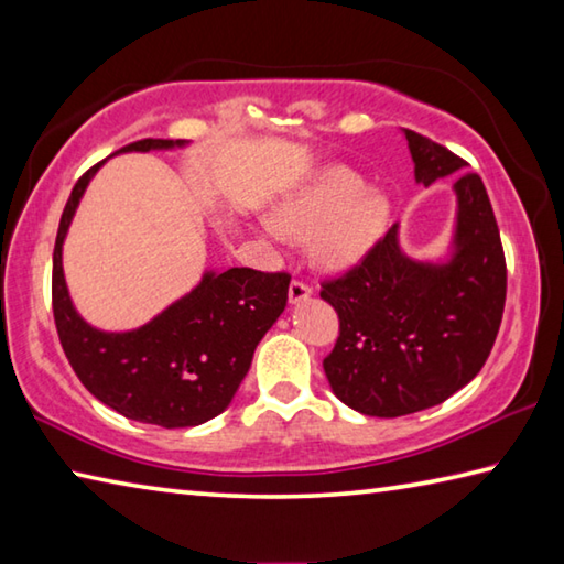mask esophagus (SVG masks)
Returning a JSON list of instances; mask_svg holds the SVG:
<instances>
[{"mask_svg": "<svg viewBox=\"0 0 564 564\" xmlns=\"http://www.w3.org/2000/svg\"><path fill=\"white\" fill-rule=\"evenodd\" d=\"M311 293H313L311 285L299 281V279H293L291 285H289V301H291V303H301V301H305V299H311Z\"/></svg>", "mask_w": 564, "mask_h": 564, "instance_id": "obj_1", "label": "esophagus"}]
</instances>
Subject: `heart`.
Wrapping results in <instances>:
<instances>
[{
	"instance_id": "1",
	"label": "heart",
	"mask_w": 564,
	"mask_h": 564,
	"mask_svg": "<svg viewBox=\"0 0 564 564\" xmlns=\"http://www.w3.org/2000/svg\"><path fill=\"white\" fill-rule=\"evenodd\" d=\"M388 216L383 194L362 188V181L346 169H328L273 208L271 231L313 238V253L323 265L350 269L383 236Z\"/></svg>"
}]
</instances>
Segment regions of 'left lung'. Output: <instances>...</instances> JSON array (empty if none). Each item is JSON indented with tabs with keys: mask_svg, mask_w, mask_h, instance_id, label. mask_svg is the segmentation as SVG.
Returning <instances> with one entry per match:
<instances>
[{
	"mask_svg": "<svg viewBox=\"0 0 564 564\" xmlns=\"http://www.w3.org/2000/svg\"><path fill=\"white\" fill-rule=\"evenodd\" d=\"M405 139L423 186L467 166L423 133L405 129ZM453 188L451 261L408 259L393 226L360 263L321 283L340 321L323 370L333 393L362 415L398 417L443 403L480 373L498 338L508 293L498 221L480 176L460 174Z\"/></svg>",
	"mask_w": 564,
	"mask_h": 564,
	"instance_id": "1",
	"label": "left lung"
}]
</instances>
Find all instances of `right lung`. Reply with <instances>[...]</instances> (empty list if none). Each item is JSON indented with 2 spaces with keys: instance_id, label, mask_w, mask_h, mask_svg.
<instances>
[{
  "instance_id": "obj_1",
  "label": "right lung",
  "mask_w": 564,
  "mask_h": 564,
  "mask_svg": "<svg viewBox=\"0 0 564 564\" xmlns=\"http://www.w3.org/2000/svg\"><path fill=\"white\" fill-rule=\"evenodd\" d=\"M181 144L141 139L121 151ZM101 164L74 184L54 243L52 308L66 360L84 388L123 417L161 427L202 425L231 403L256 346L285 308L291 275L253 269L206 273L194 291L147 326L129 333L91 328L66 291L62 243L84 188Z\"/></svg>"
}]
</instances>
